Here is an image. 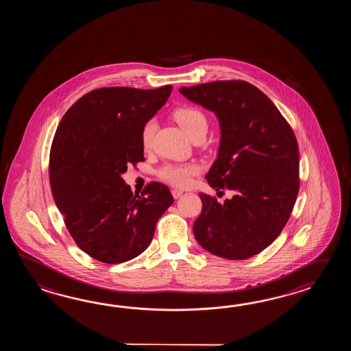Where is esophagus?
Wrapping results in <instances>:
<instances>
[{
  "instance_id": "obj_1",
  "label": "esophagus",
  "mask_w": 351,
  "mask_h": 351,
  "mask_svg": "<svg viewBox=\"0 0 351 351\" xmlns=\"http://www.w3.org/2000/svg\"><path fill=\"white\" fill-rule=\"evenodd\" d=\"M172 194L173 197L177 199V198H179V197L183 194V191H180V189H173Z\"/></svg>"
}]
</instances>
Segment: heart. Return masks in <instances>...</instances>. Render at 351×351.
Wrapping results in <instances>:
<instances>
[{"label":"heart","mask_w":351,"mask_h":351,"mask_svg":"<svg viewBox=\"0 0 351 351\" xmlns=\"http://www.w3.org/2000/svg\"><path fill=\"white\" fill-rule=\"evenodd\" d=\"M174 119L191 138L198 133L207 132V118L198 108L183 106L174 112ZM157 130V120L149 119L144 123L141 132V142L144 149H149ZM201 172L197 163H167L158 169V177L174 186L191 184L195 174Z\"/></svg>","instance_id":"obj_1"}]
</instances>
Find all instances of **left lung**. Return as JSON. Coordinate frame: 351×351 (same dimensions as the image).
Returning a JSON list of instances; mask_svg holds the SVG:
<instances>
[{
  "label": "left lung",
  "mask_w": 351,
  "mask_h": 351,
  "mask_svg": "<svg viewBox=\"0 0 351 351\" xmlns=\"http://www.w3.org/2000/svg\"><path fill=\"white\" fill-rule=\"evenodd\" d=\"M179 91L219 120L218 156L206 179L218 193H233L224 203L199 193L202 212L193 224L194 237L218 257L250 258L278 237L291 216L300 188L295 133L275 104L250 82H206Z\"/></svg>",
  "instance_id": "8db88e82"
}]
</instances>
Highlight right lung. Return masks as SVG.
<instances>
[{
    "instance_id": "add662e5",
    "label": "right lung",
    "mask_w": 351,
    "mask_h": 351,
    "mask_svg": "<svg viewBox=\"0 0 351 351\" xmlns=\"http://www.w3.org/2000/svg\"><path fill=\"white\" fill-rule=\"evenodd\" d=\"M172 89L93 90L60 120L50 150L51 192L75 243L97 261L121 263L142 254L174 202L163 183L150 182L139 195L121 178L128 165L145 160L143 125Z\"/></svg>"
}]
</instances>
